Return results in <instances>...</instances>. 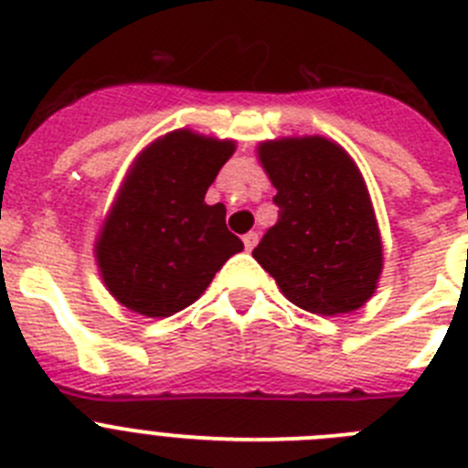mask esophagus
<instances>
[{"label":"esophagus","mask_w":468,"mask_h":468,"mask_svg":"<svg viewBox=\"0 0 468 468\" xmlns=\"http://www.w3.org/2000/svg\"><path fill=\"white\" fill-rule=\"evenodd\" d=\"M242 242H244V250L251 251V250H254V247H256V242H259V233H254V230H251V233L244 235Z\"/></svg>","instance_id":"obj_1"}]
</instances>
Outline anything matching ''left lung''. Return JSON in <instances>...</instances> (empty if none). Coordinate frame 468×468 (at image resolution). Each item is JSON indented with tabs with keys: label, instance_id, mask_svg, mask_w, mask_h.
Returning a JSON list of instances; mask_svg holds the SVG:
<instances>
[{
	"label": "left lung",
	"instance_id": "left-lung-1",
	"mask_svg": "<svg viewBox=\"0 0 468 468\" xmlns=\"http://www.w3.org/2000/svg\"><path fill=\"white\" fill-rule=\"evenodd\" d=\"M280 218L251 254L280 292L307 313H355L376 293L382 238L352 155L322 134L261 142Z\"/></svg>",
	"mask_w": 468,
	"mask_h": 468
}]
</instances>
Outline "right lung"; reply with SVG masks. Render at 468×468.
Wrapping results in <instances>:
<instances>
[{"mask_svg":"<svg viewBox=\"0 0 468 468\" xmlns=\"http://www.w3.org/2000/svg\"><path fill=\"white\" fill-rule=\"evenodd\" d=\"M235 154L233 140L182 128L151 142L130 165L95 239L107 292L144 317H170L203 296L242 239L205 193Z\"/></svg>","mask_w":468,"mask_h":468,"instance_id":"right-lung-1","label":"right lung"}]
</instances>
